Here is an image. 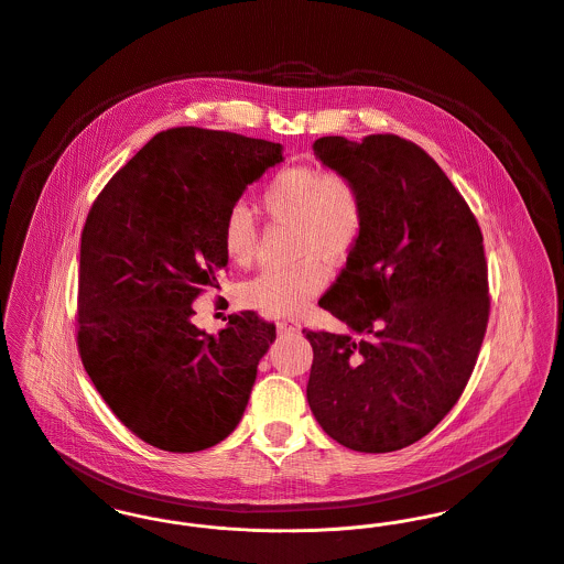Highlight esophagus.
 <instances>
[{
	"instance_id": "1",
	"label": "esophagus",
	"mask_w": 564,
	"mask_h": 564,
	"mask_svg": "<svg viewBox=\"0 0 564 564\" xmlns=\"http://www.w3.org/2000/svg\"><path fill=\"white\" fill-rule=\"evenodd\" d=\"M276 328H279V333H299L301 330V322L294 319V317H283V319H279Z\"/></svg>"
}]
</instances>
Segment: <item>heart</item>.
<instances>
[{
	"instance_id": "obj_1",
	"label": "heart",
	"mask_w": 564,
	"mask_h": 564,
	"mask_svg": "<svg viewBox=\"0 0 564 564\" xmlns=\"http://www.w3.org/2000/svg\"><path fill=\"white\" fill-rule=\"evenodd\" d=\"M259 212L272 225H292V257L285 270H263L240 285V303L268 315H290L326 285L328 270L341 268L359 249L368 229V200L357 180L322 164H296L274 173L257 194ZM234 265H251L259 231L251 209L234 205L220 229Z\"/></svg>"
}]
</instances>
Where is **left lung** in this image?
I'll return each instance as SVG.
<instances>
[{"instance_id": "1", "label": "left lung", "mask_w": 564, "mask_h": 564, "mask_svg": "<svg viewBox=\"0 0 564 564\" xmlns=\"http://www.w3.org/2000/svg\"><path fill=\"white\" fill-rule=\"evenodd\" d=\"M357 180L368 229L319 307L348 333L303 328L313 348L307 400L328 437L393 452L426 437L463 395L491 299L480 225L437 162L395 133L313 142Z\"/></svg>"}]
</instances>
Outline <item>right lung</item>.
Segmentation results:
<instances>
[{
    "mask_svg": "<svg viewBox=\"0 0 564 564\" xmlns=\"http://www.w3.org/2000/svg\"><path fill=\"white\" fill-rule=\"evenodd\" d=\"M281 160L276 142L173 127L115 173L86 216L77 350L112 413L153 447L198 452L242 420L276 326L231 313L227 328L205 335L192 303L220 290L227 212Z\"/></svg>",
    "mask_w": 564,
    "mask_h": 564,
    "instance_id": "obj_1",
    "label": "right lung"
}]
</instances>
